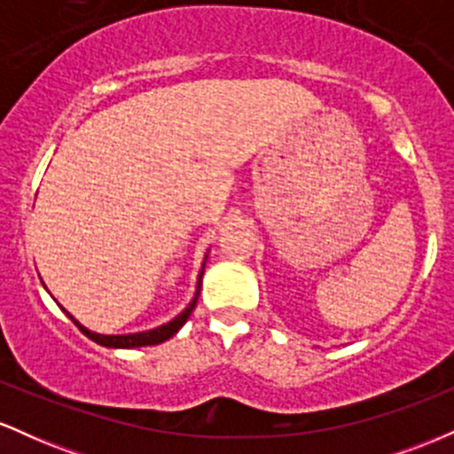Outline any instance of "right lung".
I'll return each instance as SVG.
<instances>
[{
    "mask_svg": "<svg viewBox=\"0 0 454 454\" xmlns=\"http://www.w3.org/2000/svg\"><path fill=\"white\" fill-rule=\"evenodd\" d=\"M202 273H205V264H202V270H200V273H198L196 294H194V299L190 301V305H187L185 309L181 311V314L176 316V317H173V320H170V322H166V325H161V326H158V328H151V331L129 333V335H100V333H93V331H90V328L82 326L81 322L74 320V317H72L70 314H67V311L64 309V307H61V309H64L66 314L72 317V322H74V325H76L78 328H81V331L85 333V335L90 337L91 341L100 343V346H104V348H140V346H155V343H161V341L170 340V337H173L175 333L179 331V328L185 325L187 317H190L192 311H194L196 301H198V294H200Z\"/></svg>",
    "mask_w": 454,
    "mask_h": 454,
    "instance_id": "1",
    "label": "right lung"
}]
</instances>
